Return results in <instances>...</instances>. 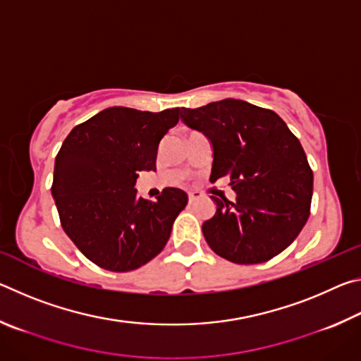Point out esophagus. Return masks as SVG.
Listing matches in <instances>:
<instances>
[{
	"label": "esophagus",
	"mask_w": 361,
	"mask_h": 361,
	"mask_svg": "<svg viewBox=\"0 0 361 361\" xmlns=\"http://www.w3.org/2000/svg\"><path fill=\"white\" fill-rule=\"evenodd\" d=\"M200 197H202V195H200V192H197V191H189V192H188V200H189V204L194 202V200L200 199Z\"/></svg>",
	"instance_id": "esophagus-1"
}]
</instances>
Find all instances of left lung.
Returning <instances> with one entry per match:
<instances>
[{
  "label": "left lung",
  "instance_id": "1",
  "mask_svg": "<svg viewBox=\"0 0 361 361\" xmlns=\"http://www.w3.org/2000/svg\"><path fill=\"white\" fill-rule=\"evenodd\" d=\"M181 121L213 151L210 181L229 176L235 200L212 195L202 224L210 248L237 264H258L291 245L309 218L314 173L299 140L277 113L224 99L189 109Z\"/></svg>",
  "mask_w": 361,
  "mask_h": 361
}]
</instances>
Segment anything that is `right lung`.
Returning <instances> with one entry per match:
<instances>
[{"mask_svg":"<svg viewBox=\"0 0 361 361\" xmlns=\"http://www.w3.org/2000/svg\"><path fill=\"white\" fill-rule=\"evenodd\" d=\"M178 113L106 108L76 126L59 151L52 197L62 228L106 271H133L161 253L188 204L178 188H166L156 200L135 189L140 172L156 170L159 143Z\"/></svg>","mask_w":361,"mask_h":361,"instance_id":"obj_1","label":"right lung"}]
</instances>
